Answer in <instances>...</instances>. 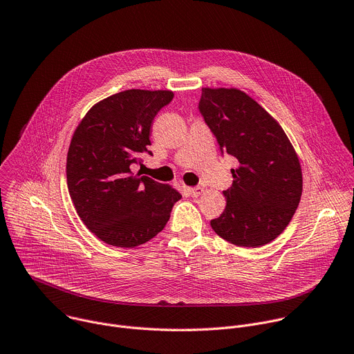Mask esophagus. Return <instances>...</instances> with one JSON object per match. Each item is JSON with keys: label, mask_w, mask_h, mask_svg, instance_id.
Returning a JSON list of instances; mask_svg holds the SVG:
<instances>
[{"label": "esophagus", "mask_w": 354, "mask_h": 354, "mask_svg": "<svg viewBox=\"0 0 354 354\" xmlns=\"http://www.w3.org/2000/svg\"><path fill=\"white\" fill-rule=\"evenodd\" d=\"M202 191H203L202 187H192V188H188V192H189V195H191L192 198L199 196V195L202 194Z\"/></svg>", "instance_id": "34e87169"}]
</instances>
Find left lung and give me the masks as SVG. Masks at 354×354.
I'll use <instances>...</instances> for the list:
<instances>
[{"mask_svg": "<svg viewBox=\"0 0 354 354\" xmlns=\"http://www.w3.org/2000/svg\"><path fill=\"white\" fill-rule=\"evenodd\" d=\"M198 110L222 156L236 159L226 207L214 232L239 247H261L290 223L303 191L299 158L281 127L237 89H202Z\"/></svg>", "mask_w": 354, "mask_h": 354, "instance_id": "1", "label": "left lung"}]
</instances>
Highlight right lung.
I'll list each match as a JSON object with an SVG mask.
<instances>
[{"mask_svg":"<svg viewBox=\"0 0 354 354\" xmlns=\"http://www.w3.org/2000/svg\"><path fill=\"white\" fill-rule=\"evenodd\" d=\"M169 91L131 89L95 104L78 125L66 156V185L77 214L102 241L121 248L160 233L181 195L147 176L132 174L148 149L156 114Z\"/></svg>","mask_w":354,"mask_h":354,"instance_id":"1","label":"right lung"}]
</instances>
